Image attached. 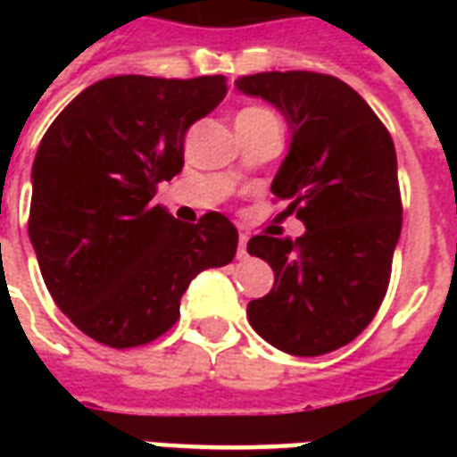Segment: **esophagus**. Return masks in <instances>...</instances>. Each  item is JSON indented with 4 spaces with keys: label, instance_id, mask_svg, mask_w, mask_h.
<instances>
[{
    "label": "esophagus",
    "instance_id": "esophagus-1",
    "mask_svg": "<svg viewBox=\"0 0 457 457\" xmlns=\"http://www.w3.org/2000/svg\"><path fill=\"white\" fill-rule=\"evenodd\" d=\"M247 235H239V247H237V259H247Z\"/></svg>",
    "mask_w": 457,
    "mask_h": 457
}]
</instances>
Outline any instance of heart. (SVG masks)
Listing matches in <instances>:
<instances>
[{"label": "heart", "mask_w": 457, "mask_h": 457, "mask_svg": "<svg viewBox=\"0 0 457 457\" xmlns=\"http://www.w3.org/2000/svg\"><path fill=\"white\" fill-rule=\"evenodd\" d=\"M267 117H274V112H269L264 107H245V110L237 114V120H267ZM274 120H277V117H274Z\"/></svg>", "instance_id": "b5f03b06"}]
</instances>
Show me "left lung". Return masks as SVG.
Wrapping results in <instances>:
<instances>
[{
    "label": "left lung",
    "mask_w": 457,
    "mask_h": 457,
    "mask_svg": "<svg viewBox=\"0 0 457 457\" xmlns=\"http://www.w3.org/2000/svg\"><path fill=\"white\" fill-rule=\"evenodd\" d=\"M291 129L274 195L306 225L301 237L254 235L247 252L274 271L267 296L249 301L252 328L277 350L316 357L353 343L382 303L402 235L396 151L389 131L350 85L333 75H242Z\"/></svg>",
    "instance_id": "1"
}]
</instances>
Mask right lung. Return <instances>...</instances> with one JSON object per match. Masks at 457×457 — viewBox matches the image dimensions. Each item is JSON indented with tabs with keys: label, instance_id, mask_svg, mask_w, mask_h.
<instances>
[{
	"label": "right lung",
	"instance_id": "add662e5",
	"mask_svg": "<svg viewBox=\"0 0 457 457\" xmlns=\"http://www.w3.org/2000/svg\"><path fill=\"white\" fill-rule=\"evenodd\" d=\"M228 95L222 75H117L85 87L48 127L31 169L29 237L55 306L117 350L163 336L200 271L225 267L237 228L186 225L151 198L183 169L193 121Z\"/></svg>",
	"mask_w": 457,
	"mask_h": 457
}]
</instances>
